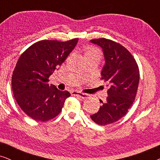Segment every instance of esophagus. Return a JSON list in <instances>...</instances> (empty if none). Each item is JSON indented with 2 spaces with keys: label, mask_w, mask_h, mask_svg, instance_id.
I'll use <instances>...</instances> for the list:
<instances>
[{
  "label": "esophagus",
  "mask_w": 160,
  "mask_h": 160,
  "mask_svg": "<svg viewBox=\"0 0 160 160\" xmlns=\"http://www.w3.org/2000/svg\"><path fill=\"white\" fill-rule=\"evenodd\" d=\"M71 94H72V95L76 96V97L82 98V99H85V98H88V95H87V94L78 92H76V91H73V92H72Z\"/></svg>",
  "instance_id": "obj_1"
}]
</instances>
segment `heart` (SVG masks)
Listing matches in <instances>:
<instances>
[{
	"instance_id": "obj_1",
	"label": "heart",
	"mask_w": 160,
	"mask_h": 160,
	"mask_svg": "<svg viewBox=\"0 0 160 160\" xmlns=\"http://www.w3.org/2000/svg\"><path fill=\"white\" fill-rule=\"evenodd\" d=\"M85 57L86 58L94 57V58H98L100 59V57H101V52L95 47H89L85 52Z\"/></svg>"
}]
</instances>
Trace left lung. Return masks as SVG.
<instances>
[{
  "mask_svg": "<svg viewBox=\"0 0 160 160\" xmlns=\"http://www.w3.org/2000/svg\"><path fill=\"white\" fill-rule=\"evenodd\" d=\"M90 41L102 49L106 64L101 76L108 87L106 101L100 100V110L90 117L99 125H107L123 117L132 106L138 87L139 68L130 52L120 43L104 38Z\"/></svg>",
  "mask_w": 160,
  "mask_h": 160,
  "instance_id": "obj_1",
  "label": "left lung"
}]
</instances>
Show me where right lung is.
I'll use <instances>...</instances> for the list:
<instances>
[{
  "mask_svg": "<svg viewBox=\"0 0 160 160\" xmlns=\"http://www.w3.org/2000/svg\"><path fill=\"white\" fill-rule=\"evenodd\" d=\"M78 41L42 40L28 48L13 71L14 96L22 110L36 121L46 122L61 112L68 91L49 84V76L66 60Z\"/></svg>",
  "mask_w": 160,
  "mask_h": 160,
  "instance_id": "right-lung-1",
  "label": "right lung"
}]
</instances>
